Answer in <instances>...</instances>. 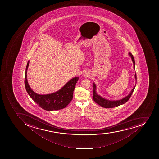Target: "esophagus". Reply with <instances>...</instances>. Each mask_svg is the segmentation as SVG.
Returning <instances> with one entry per match:
<instances>
[{
  "instance_id": "34e87169",
  "label": "esophagus",
  "mask_w": 159,
  "mask_h": 159,
  "mask_svg": "<svg viewBox=\"0 0 159 159\" xmlns=\"http://www.w3.org/2000/svg\"><path fill=\"white\" fill-rule=\"evenodd\" d=\"M83 76H84V77H88V76H89V75H88V73H84Z\"/></svg>"
}]
</instances>
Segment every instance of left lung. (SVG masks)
<instances>
[{
  "instance_id": "1",
  "label": "left lung",
  "mask_w": 159,
  "mask_h": 159,
  "mask_svg": "<svg viewBox=\"0 0 159 159\" xmlns=\"http://www.w3.org/2000/svg\"><path fill=\"white\" fill-rule=\"evenodd\" d=\"M129 55L130 56V57H131L132 61L134 63V68L135 69V61H134V56L130 52H129ZM135 80H136V84H137V75H136V73L135 74ZM136 84H135V85H136ZM135 85L133 88V89L131 90L130 93L126 97H125V98H123L120 100H109L104 98L102 97H101L98 94H97L96 92V85L94 83H93V100L96 103L98 104L103 107L109 108H113L114 107H118L120 105H122L123 104L126 103L129 100V99L130 98V96H131V94H133L134 90Z\"/></svg>"
}]
</instances>
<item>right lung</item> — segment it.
Masks as SVG:
<instances>
[{
    "label": "right lung",
    "instance_id": "add662e5",
    "mask_svg": "<svg viewBox=\"0 0 159 159\" xmlns=\"http://www.w3.org/2000/svg\"><path fill=\"white\" fill-rule=\"evenodd\" d=\"M29 62V61L25 69V84L26 91L31 98L39 107L47 111L60 110L66 107L73 99V91L79 77H76L71 79L57 92L49 94H38L32 90L28 84L26 71Z\"/></svg>",
    "mask_w": 159,
    "mask_h": 159
}]
</instances>
